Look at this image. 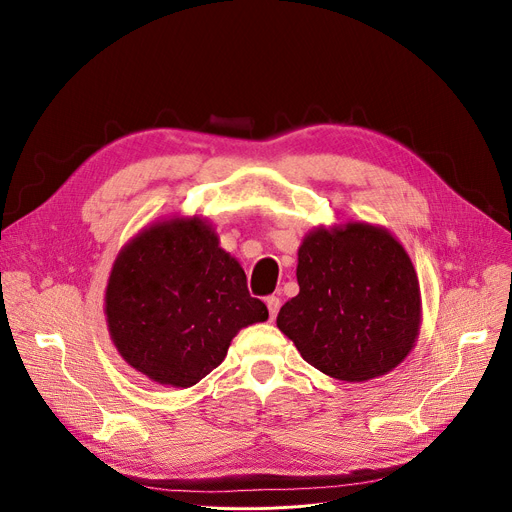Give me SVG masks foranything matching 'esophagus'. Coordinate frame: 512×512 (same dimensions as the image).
Here are the masks:
<instances>
[{
    "mask_svg": "<svg viewBox=\"0 0 512 512\" xmlns=\"http://www.w3.org/2000/svg\"><path fill=\"white\" fill-rule=\"evenodd\" d=\"M265 305H268V311H270V320H276V316H278V309H280V299L272 295V297L265 299Z\"/></svg>",
    "mask_w": 512,
    "mask_h": 512,
    "instance_id": "34e87169",
    "label": "esophagus"
}]
</instances>
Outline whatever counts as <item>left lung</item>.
<instances>
[{
    "instance_id": "obj_1",
    "label": "left lung",
    "mask_w": 512,
    "mask_h": 512,
    "mask_svg": "<svg viewBox=\"0 0 512 512\" xmlns=\"http://www.w3.org/2000/svg\"><path fill=\"white\" fill-rule=\"evenodd\" d=\"M299 295L278 328L332 379L362 383L402 364L420 330L414 265L391 232L347 221L311 230L299 247Z\"/></svg>"
}]
</instances>
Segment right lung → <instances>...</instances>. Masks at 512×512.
<instances>
[{
  "label": "right lung",
  "mask_w": 512,
  "mask_h": 512,
  "mask_svg": "<svg viewBox=\"0 0 512 512\" xmlns=\"http://www.w3.org/2000/svg\"><path fill=\"white\" fill-rule=\"evenodd\" d=\"M104 314L121 358L150 381L186 389L224 362L238 330L268 320L240 263L201 217L159 221L110 270Z\"/></svg>",
  "instance_id": "add662e5"
}]
</instances>
